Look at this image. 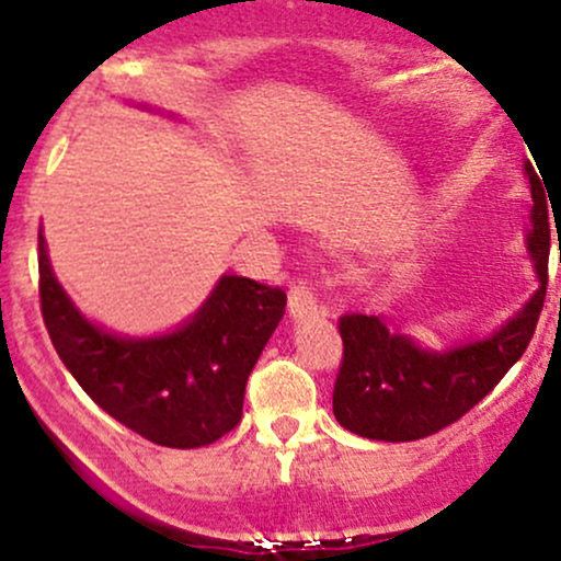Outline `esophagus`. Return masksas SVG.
<instances>
[{
  "label": "esophagus",
  "instance_id": "esophagus-1",
  "mask_svg": "<svg viewBox=\"0 0 561 561\" xmlns=\"http://www.w3.org/2000/svg\"><path fill=\"white\" fill-rule=\"evenodd\" d=\"M287 300H290V304H287V309H290L293 319H306V317H311V313L319 311L317 295H313L309 282H304V279L293 282L290 298Z\"/></svg>",
  "mask_w": 561,
  "mask_h": 561
}]
</instances>
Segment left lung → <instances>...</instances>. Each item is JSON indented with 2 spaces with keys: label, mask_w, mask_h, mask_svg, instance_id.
Here are the masks:
<instances>
[{
  "label": "left lung",
  "mask_w": 561,
  "mask_h": 561,
  "mask_svg": "<svg viewBox=\"0 0 561 561\" xmlns=\"http://www.w3.org/2000/svg\"><path fill=\"white\" fill-rule=\"evenodd\" d=\"M533 191L527 250L540 287L522 311L484 341L447 351L421 348L408 335L386 328L375 313H346L337 328L343 359L332 391V412L351 434L378 442H412L436 434L463 417L501 383L530 346L549 285V207L540 178L525 164Z\"/></svg>",
  "instance_id": "8db88e82"
}]
</instances>
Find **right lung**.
<instances>
[{
	"label": "right lung",
	"instance_id": "add662e5",
	"mask_svg": "<svg viewBox=\"0 0 561 561\" xmlns=\"http://www.w3.org/2000/svg\"><path fill=\"white\" fill-rule=\"evenodd\" d=\"M42 319L64 365L114 421L162 447L213 445L242 421L244 386L287 295L248 276H220L175 332L119 337L88 322L55 279L39 231Z\"/></svg>",
	"mask_w": 561,
	"mask_h": 561
}]
</instances>
